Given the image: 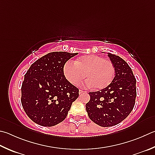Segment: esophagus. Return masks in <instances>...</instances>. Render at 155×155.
Masks as SVG:
<instances>
[{"label":"esophagus","instance_id":"1","mask_svg":"<svg viewBox=\"0 0 155 155\" xmlns=\"http://www.w3.org/2000/svg\"><path fill=\"white\" fill-rule=\"evenodd\" d=\"M85 91H83V90H81V89H79V94H83V93H84Z\"/></svg>","mask_w":155,"mask_h":155}]
</instances>
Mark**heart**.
Returning <instances> with one entry per match:
<instances>
[{"label": "heart", "instance_id": "b5f03b06", "mask_svg": "<svg viewBox=\"0 0 155 155\" xmlns=\"http://www.w3.org/2000/svg\"><path fill=\"white\" fill-rule=\"evenodd\" d=\"M63 72L64 77L72 85H78L84 78V87L104 89L113 80L115 68L110 60L97 55H84L78 58L75 62L66 61Z\"/></svg>", "mask_w": 155, "mask_h": 155}]
</instances>
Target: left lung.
Masks as SVG:
<instances>
[{"mask_svg":"<svg viewBox=\"0 0 155 155\" xmlns=\"http://www.w3.org/2000/svg\"><path fill=\"white\" fill-rule=\"evenodd\" d=\"M115 68V76L110 85L98 91L89 92L86 104L89 119L101 127L119 124L133 110L136 97V79L126 61L108 53Z\"/></svg>","mask_w":155,"mask_h":155,"instance_id":"8db88e82","label":"left lung"}]
</instances>
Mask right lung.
<instances>
[{"label":"right lung","mask_w":155,"mask_h":155,"mask_svg":"<svg viewBox=\"0 0 155 155\" xmlns=\"http://www.w3.org/2000/svg\"><path fill=\"white\" fill-rule=\"evenodd\" d=\"M77 53H47L34 62L24 75L21 102L36 124L51 127L66 119L78 90L64 77V64Z\"/></svg>","instance_id":"add662e5"}]
</instances>
